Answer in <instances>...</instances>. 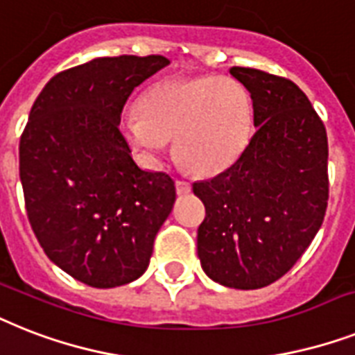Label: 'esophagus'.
<instances>
[{"label": "esophagus", "mask_w": 355, "mask_h": 355, "mask_svg": "<svg viewBox=\"0 0 355 355\" xmlns=\"http://www.w3.org/2000/svg\"><path fill=\"white\" fill-rule=\"evenodd\" d=\"M175 186H177L178 195H187V193L191 191V184L187 182V180H182V178H178L177 182H175Z\"/></svg>", "instance_id": "1"}]
</instances>
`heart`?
I'll return each instance as SVG.
<instances>
[{"label": "heart", "instance_id": "1", "mask_svg": "<svg viewBox=\"0 0 355 355\" xmlns=\"http://www.w3.org/2000/svg\"><path fill=\"white\" fill-rule=\"evenodd\" d=\"M252 105L233 78H169L138 100V112L122 120L123 138L146 160H157L173 140L178 162L213 175L235 160L248 140Z\"/></svg>", "mask_w": 355, "mask_h": 355}]
</instances>
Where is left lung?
Masks as SVG:
<instances>
[{"label": "left lung", "instance_id": "1", "mask_svg": "<svg viewBox=\"0 0 355 355\" xmlns=\"http://www.w3.org/2000/svg\"><path fill=\"white\" fill-rule=\"evenodd\" d=\"M250 91L255 132L237 160L193 184L206 217L197 253L215 282L257 290L281 279L318 235L328 206L324 123L288 78L232 67Z\"/></svg>", "mask_w": 355, "mask_h": 355}]
</instances>
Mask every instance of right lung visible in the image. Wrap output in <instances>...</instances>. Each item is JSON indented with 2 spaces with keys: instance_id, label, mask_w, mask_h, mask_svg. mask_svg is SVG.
Wrapping results in <instances>:
<instances>
[{
  "instance_id": "1",
  "label": "right lung",
  "mask_w": 355,
  "mask_h": 355,
  "mask_svg": "<svg viewBox=\"0 0 355 355\" xmlns=\"http://www.w3.org/2000/svg\"><path fill=\"white\" fill-rule=\"evenodd\" d=\"M168 63L158 54H123L58 73L19 138V178L37 243L89 286L140 277L177 198L168 173L138 168L118 128L132 91Z\"/></svg>"
}]
</instances>
